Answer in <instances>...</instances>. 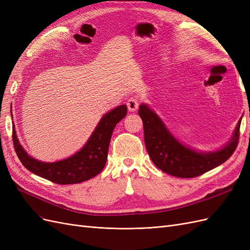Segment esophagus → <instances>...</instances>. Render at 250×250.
Instances as JSON below:
<instances>
[{
    "label": "esophagus",
    "instance_id": "1",
    "mask_svg": "<svg viewBox=\"0 0 250 250\" xmlns=\"http://www.w3.org/2000/svg\"><path fill=\"white\" fill-rule=\"evenodd\" d=\"M140 105V98H138L137 96L135 97H131L129 100L127 101V107L130 111H135L138 109Z\"/></svg>",
    "mask_w": 250,
    "mask_h": 250
}]
</instances>
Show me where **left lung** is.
<instances>
[{
  "label": "left lung",
  "instance_id": "1",
  "mask_svg": "<svg viewBox=\"0 0 250 250\" xmlns=\"http://www.w3.org/2000/svg\"><path fill=\"white\" fill-rule=\"evenodd\" d=\"M139 115L144 124V140L151 161L158 169L173 176H199L228 161L238 145L242 119L226 145L215 151L202 152L180 143L147 104L140 105Z\"/></svg>",
  "mask_w": 250,
  "mask_h": 250
}]
</instances>
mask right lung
<instances>
[{
    "label": "right lung",
    "mask_w": 250,
    "mask_h": 250,
    "mask_svg": "<svg viewBox=\"0 0 250 250\" xmlns=\"http://www.w3.org/2000/svg\"><path fill=\"white\" fill-rule=\"evenodd\" d=\"M127 113L125 104L111 109L100 119L85 145L64 160L47 163L35 160L21 147L14 130L12 140L21 163L30 172L59 185H73L88 180L99 174L107 161L109 142L116 125Z\"/></svg>",
    "instance_id": "obj_1"
}]
</instances>
